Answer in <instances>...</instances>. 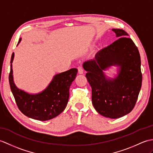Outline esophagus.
I'll list each match as a JSON object with an SVG mask.
<instances>
[{"label": "esophagus", "instance_id": "34e87169", "mask_svg": "<svg viewBox=\"0 0 153 153\" xmlns=\"http://www.w3.org/2000/svg\"><path fill=\"white\" fill-rule=\"evenodd\" d=\"M78 69V73H79V74H83V69L81 66H79L77 68Z\"/></svg>", "mask_w": 153, "mask_h": 153}]
</instances>
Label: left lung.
<instances>
[{
    "instance_id": "1",
    "label": "left lung",
    "mask_w": 153,
    "mask_h": 153,
    "mask_svg": "<svg viewBox=\"0 0 153 153\" xmlns=\"http://www.w3.org/2000/svg\"><path fill=\"white\" fill-rule=\"evenodd\" d=\"M119 38L101 49L93 59L83 64L86 77L92 88V103L98 113L111 119H117L132 111L141 87V58L132 39L122 29L113 28ZM118 67L114 78L105 72L111 66Z\"/></svg>"
}]
</instances>
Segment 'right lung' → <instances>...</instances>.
<instances>
[{"label":"right lung","mask_w":153,"mask_h":153,"mask_svg":"<svg viewBox=\"0 0 153 153\" xmlns=\"http://www.w3.org/2000/svg\"><path fill=\"white\" fill-rule=\"evenodd\" d=\"M21 41L19 38L18 44ZM14 53L10 60L9 82L12 93L20 111L25 115L35 120H50L60 114L68 102L69 89L75 79L77 69L72 68L53 76L51 81L44 91L36 94H30L21 90L14 83L12 62Z\"/></svg>","instance_id":"obj_1"}]
</instances>
